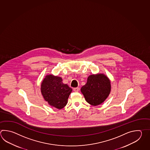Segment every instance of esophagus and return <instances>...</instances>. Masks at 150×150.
Here are the masks:
<instances>
[{
    "label": "esophagus",
    "mask_w": 150,
    "mask_h": 150,
    "mask_svg": "<svg viewBox=\"0 0 150 150\" xmlns=\"http://www.w3.org/2000/svg\"><path fill=\"white\" fill-rule=\"evenodd\" d=\"M74 91L75 92H78L79 90H80V88H74Z\"/></svg>",
    "instance_id": "obj_1"
}]
</instances>
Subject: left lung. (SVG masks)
<instances>
[{
	"label": "left lung",
	"instance_id": "8db88e82",
	"mask_svg": "<svg viewBox=\"0 0 150 150\" xmlns=\"http://www.w3.org/2000/svg\"><path fill=\"white\" fill-rule=\"evenodd\" d=\"M111 84L109 78L103 73L90 75L81 91L87 103L98 106L104 103L110 93Z\"/></svg>",
	"mask_w": 150,
	"mask_h": 150
}]
</instances>
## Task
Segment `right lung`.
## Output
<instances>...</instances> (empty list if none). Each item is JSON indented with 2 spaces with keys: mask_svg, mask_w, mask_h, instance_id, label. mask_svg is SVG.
I'll return each mask as SVG.
<instances>
[{
  "mask_svg": "<svg viewBox=\"0 0 150 150\" xmlns=\"http://www.w3.org/2000/svg\"><path fill=\"white\" fill-rule=\"evenodd\" d=\"M40 90L44 100L50 106L61 110L67 104L72 89L62 83L60 77L49 74L42 81Z\"/></svg>",
  "mask_w": 150,
  "mask_h": 150,
  "instance_id": "add662e5",
  "label": "right lung"
}]
</instances>
